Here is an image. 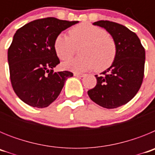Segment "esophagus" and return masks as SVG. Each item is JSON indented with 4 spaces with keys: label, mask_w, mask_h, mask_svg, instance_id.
Returning <instances> with one entry per match:
<instances>
[{
    "label": "esophagus",
    "mask_w": 155,
    "mask_h": 155,
    "mask_svg": "<svg viewBox=\"0 0 155 155\" xmlns=\"http://www.w3.org/2000/svg\"><path fill=\"white\" fill-rule=\"evenodd\" d=\"M74 76L78 77V78H83V77L85 76L84 74H80V73H74Z\"/></svg>",
    "instance_id": "esophagus-1"
}]
</instances>
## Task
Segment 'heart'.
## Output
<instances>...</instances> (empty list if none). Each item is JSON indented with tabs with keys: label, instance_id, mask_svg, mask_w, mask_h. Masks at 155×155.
Listing matches in <instances>:
<instances>
[{
	"label": "heart",
	"instance_id": "b5f03b06",
	"mask_svg": "<svg viewBox=\"0 0 155 155\" xmlns=\"http://www.w3.org/2000/svg\"><path fill=\"white\" fill-rule=\"evenodd\" d=\"M70 37L60 34L54 40V50L62 61L74 56L75 46L83 44L80 53L82 57L73 59L63 64L65 69L74 72H84L95 68L102 71L114 62L117 47L113 37L100 27L89 23H81L71 28Z\"/></svg>",
	"mask_w": 155,
	"mask_h": 155
}]
</instances>
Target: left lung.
Returning <instances> with one entry per match:
<instances>
[{
  "instance_id": "left-lung-1",
  "label": "left lung",
  "mask_w": 155,
  "mask_h": 155,
  "mask_svg": "<svg viewBox=\"0 0 155 155\" xmlns=\"http://www.w3.org/2000/svg\"><path fill=\"white\" fill-rule=\"evenodd\" d=\"M94 25L105 28L116 42L117 54L112 65L100 76L87 94L93 102L106 109L125 105L134 98L143 78L145 50L136 33L109 21H98Z\"/></svg>"
}]
</instances>
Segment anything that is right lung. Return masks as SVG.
I'll return each mask as SVG.
<instances>
[{
    "mask_svg": "<svg viewBox=\"0 0 155 155\" xmlns=\"http://www.w3.org/2000/svg\"><path fill=\"white\" fill-rule=\"evenodd\" d=\"M78 22L46 18L16 31L8 61L12 87L25 103L47 107L59 96L67 79L73 76L70 71L53 72L60 64L53 44L61 31Z\"/></svg>",
    "mask_w": 155,
    "mask_h": 155,
    "instance_id": "right-lung-1",
    "label": "right lung"
}]
</instances>
